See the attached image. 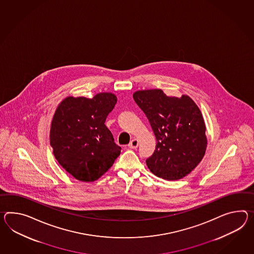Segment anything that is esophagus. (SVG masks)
<instances>
[{
  "instance_id": "esophagus-1",
  "label": "esophagus",
  "mask_w": 254,
  "mask_h": 254,
  "mask_svg": "<svg viewBox=\"0 0 254 254\" xmlns=\"http://www.w3.org/2000/svg\"><path fill=\"white\" fill-rule=\"evenodd\" d=\"M137 146H138V140L136 139V138L132 139V140L130 141L129 144H128V148H130V149H136Z\"/></svg>"
}]
</instances>
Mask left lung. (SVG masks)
<instances>
[{"label":"left lung","instance_id":"left-lung-1","mask_svg":"<svg viewBox=\"0 0 254 254\" xmlns=\"http://www.w3.org/2000/svg\"><path fill=\"white\" fill-rule=\"evenodd\" d=\"M154 132L157 145L146 160L156 176L175 181L192 172L202 161L207 140L197 105L189 96L169 97L160 89L133 94Z\"/></svg>","mask_w":254,"mask_h":254}]
</instances>
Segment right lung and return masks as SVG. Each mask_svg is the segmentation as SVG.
I'll use <instances>...</instances> for the list:
<instances>
[{
  "mask_svg": "<svg viewBox=\"0 0 254 254\" xmlns=\"http://www.w3.org/2000/svg\"><path fill=\"white\" fill-rule=\"evenodd\" d=\"M117 104L115 94L92 99L67 97L58 106L50 128V145L57 161L81 182H93L106 173L120 155L105 119Z\"/></svg>",
  "mask_w": 254,
  "mask_h": 254,
  "instance_id": "1",
  "label": "right lung"
}]
</instances>
